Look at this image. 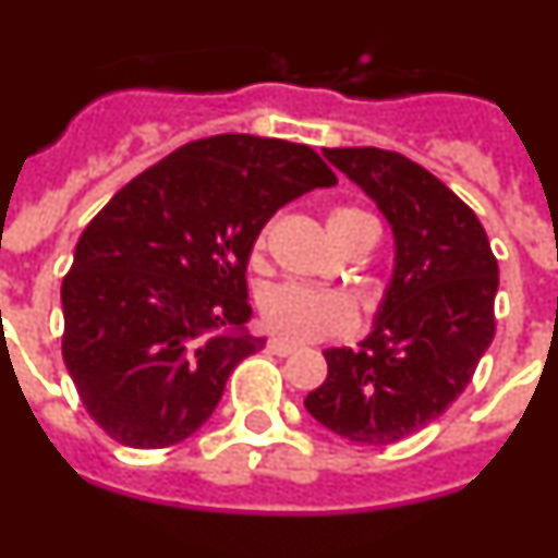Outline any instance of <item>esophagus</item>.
Instances as JSON below:
<instances>
[{
	"instance_id": "esophagus-1",
	"label": "esophagus",
	"mask_w": 558,
	"mask_h": 558,
	"mask_svg": "<svg viewBox=\"0 0 558 558\" xmlns=\"http://www.w3.org/2000/svg\"><path fill=\"white\" fill-rule=\"evenodd\" d=\"M268 352L279 354V357H288V354L295 352V347H293V343H288V340L274 338V340H268Z\"/></svg>"
}]
</instances>
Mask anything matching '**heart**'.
<instances>
[{"label": "heart", "mask_w": 558, "mask_h": 558, "mask_svg": "<svg viewBox=\"0 0 558 558\" xmlns=\"http://www.w3.org/2000/svg\"><path fill=\"white\" fill-rule=\"evenodd\" d=\"M372 223L366 211L343 206L329 215V234L335 245H343L354 229ZM268 229L256 236V251L265 248ZM259 315L274 335L293 343L322 338H347L357 329V310L343 293H322L302 284H274L259 295Z\"/></svg>", "instance_id": "b5f03b06"}]
</instances>
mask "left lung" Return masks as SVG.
I'll list each match as a JSON object with an SVG mask.
<instances>
[{
	"label": "left lung",
	"instance_id": "1",
	"mask_svg": "<svg viewBox=\"0 0 558 558\" xmlns=\"http://www.w3.org/2000/svg\"><path fill=\"white\" fill-rule=\"evenodd\" d=\"M393 234V270L357 349H327V379L304 408L354 445L386 447L438 418L470 386L495 338L497 259L450 186L379 147L324 150Z\"/></svg>",
	"mask_w": 558,
	"mask_h": 558
}]
</instances>
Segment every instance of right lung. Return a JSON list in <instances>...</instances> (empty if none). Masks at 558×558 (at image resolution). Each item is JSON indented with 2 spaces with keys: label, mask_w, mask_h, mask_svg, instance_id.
I'll use <instances>...</instances> for the list:
<instances>
[{
  "label": "right lung",
  "mask_w": 558,
  "mask_h": 558,
  "mask_svg": "<svg viewBox=\"0 0 558 558\" xmlns=\"http://www.w3.org/2000/svg\"><path fill=\"white\" fill-rule=\"evenodd\" d=\"M335 172L313 147L220 133L122 186L63 276V363L88 416L125 447L179 445L265 338L245 268L263 226Z\"/></svg>",
  "instance_id": "right-lung-1"
}]
</instances>
